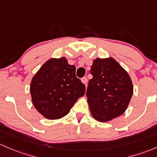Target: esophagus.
<instances>
[{"label": "esophagus", "mask_w": 157, "mask_h": 157, "mask_svg": "<svg viewBox=\"0 0 157 157\" xmlns=\"http://www.w3.org/2000/svg\"><path fill=\"white\" fill-rule=\"evenodd\" d=\"M82 82L83 84H85V85H87V82H88V78H86V77H83V78H82Z\"/></svg>", "instance_id": "34e87169"}]
</instances>
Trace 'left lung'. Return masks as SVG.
<instances>
[{
  "label": "left lung",
  "mask_w": 157,
  "mask_h": 157,
  "mask_svg": "<svg viewBox=\"0 0 157 157\" xmlns=\"http://www.w3.org/2000/svg\"><path fill=\"white\" fill-rule=\"evenodd\" d=\"M86 95L92 116L106 122L121 116L133 94V85L125 69L113 57L96 58L90 70Z\"/></svg>",
  "instance_id": "1"
}]
</instances>
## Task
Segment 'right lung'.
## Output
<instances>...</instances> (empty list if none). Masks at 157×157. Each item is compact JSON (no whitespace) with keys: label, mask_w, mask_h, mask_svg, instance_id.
I'll return each mask as SVG.
<instances>
[{"label":"right lung","mask_w":157,"mask_h":157,"mask_svg":"<svg viewBox=\"0 0 157 157\" xmlns=\"http://www.w3.org/2000/svg\"><path fill=\"white\" fill-rule=\"evenodd\" d=\"M75 69L64 56L51 58L33 76L30 84L32 101L44 118L61 119L85 95V85L76 78Z\"/></svg>","instance_id":"right-lung-1"}]
</instances>
